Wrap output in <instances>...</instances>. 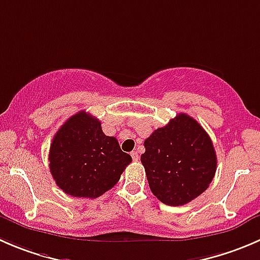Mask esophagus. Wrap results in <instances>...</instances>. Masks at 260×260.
<instances>
[{"instance_id": "1", "label": "esophagus", "mask_w": 260, "mask_h": 260, "mask_svg": "<svg viewBox=\"0 0 260 260\" xmlns=\"http://www.w3.org/2000/svg\"><path fill=\"white\" fill-rule=\"evenodd\" d=\"M131 156H132L133 161H138V158H140V156H138L137 151H132V152H131Z\"/></svg>"}]
</instances>
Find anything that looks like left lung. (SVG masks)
I'll return each mask as SVG.
<instances>
[{
    "label": "left lung",
    "mask_w": 260,
    "mask_h": 260,
    "mask_svg": "<svg viewBox=\"0 0 260 260\" xmlns=\"http://www.w3.org/2000/svg\"><path fill=\"white\" fill-rule=\"evenodd\" d=\"M141 162L158 201L183 206L203 193L215 176L217 157L202 125L180 113L145 141Z\"/></svg>",
    "instance_id": "obj_1"
}]
</instances>
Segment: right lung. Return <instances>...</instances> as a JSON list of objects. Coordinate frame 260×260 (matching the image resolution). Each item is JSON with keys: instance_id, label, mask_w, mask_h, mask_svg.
Wrapping results in <instances>:
<instances>
[{"instance_id": "1", "label": "right lung", "mask_w": 260, "mask_h": 260, "mask_svg": "<svg viewBox=\"0 0 260 260\" xmlns=\"http://www.w3.org/2000/svg\"><path fill=\"white\" fill-rule=\"evenodd\" d=\"M131 161L117 138L105 136L99 119L85 110L69 118L50 143L53 179L74 197H100L118 183Z\"/></svg>"}]
</instances>
